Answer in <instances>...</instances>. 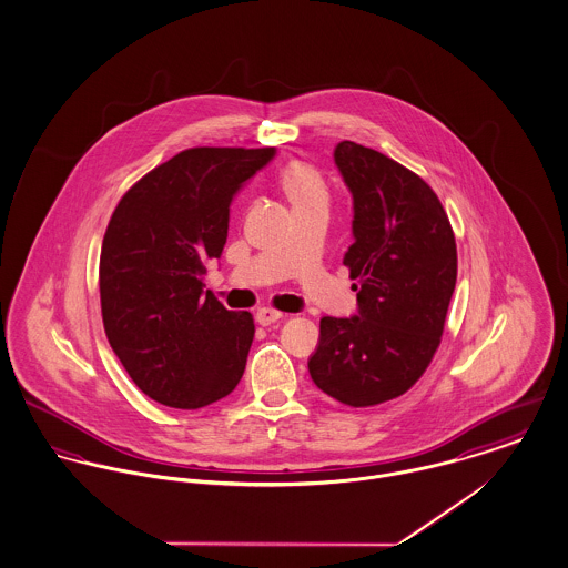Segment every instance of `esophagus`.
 Returning <instances> with one entry per match:
<instances>
[{
	"label": "esophagus",
	"instance_id": "obj_1",
	"mask_svg": "<svg viewBox=\"0 0 568 568\" xmlns=\"http://www.w3.org/2000/svg\"><path fill=\"white\" fill-rule=\"evenodd\" d=\"M280 318H282V312H277V310H273V307H261V310L256 312V321H258L263 327H268V325L277 323Z\"/></svg>",
	"mask_w": 568,
	"mask_h": 568
}]
</instances>
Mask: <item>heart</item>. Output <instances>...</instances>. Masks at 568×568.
Wrapping results in <instances>:
<instances>
[{"label": "heart", "mask_w": 568, "mask_h": 568, "mask_svg": "<svg viewBox=\"0 0 568 568\" xmlns=\"http://www.w3.org/2000/svg\"><path fill=\"white\" fill-rule=\"evenodd\" d=\"M280 185L295 213L312 206H327L329 202V190L323 174L305 161H291L280 174Z\"/></svg>", "instance_id": "heart-1"}]
</instances>
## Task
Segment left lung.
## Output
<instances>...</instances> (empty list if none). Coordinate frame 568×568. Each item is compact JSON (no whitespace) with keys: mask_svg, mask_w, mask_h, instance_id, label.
Here are the masks:
<instances>
[{"mask_svg":"<svg viewBox=\"0 0 568 568\" xmlns=\"http://www.w3.org/2000/svg\"><path fill=\"white\" fill-rule=\"evenodd\" d=\"M334 161L353 195V245L344 254L357 314L321 318L307 362L318 389L348 407L403 396L428 368L456 284L450 220L417 174L355 142Z\"/></svg>","mask_w":568,"mask_h":568,"instance_id":"obj_1","label":"left lung"}]
</instances>
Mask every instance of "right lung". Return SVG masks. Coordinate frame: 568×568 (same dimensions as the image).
<instances>
[{
  "mask_svg": "<svg viewBox=\"0 0 568 568\" xmlns=\"http://www.w3.org/2000/svg\"><path fill=\"white\" fill-rule=\"evenodd\" d=\"M275 149H190L122 195L103 236L99 288L108 341L133 383L174 409H200L243 377L250 312L204 297L222 256L230 202Z\"/></svg>",
  "mask_w": 568,
  "mask_h": 568,
  "instance_id": "add662e5",
  "label": "right lung"
}]
</instances>
